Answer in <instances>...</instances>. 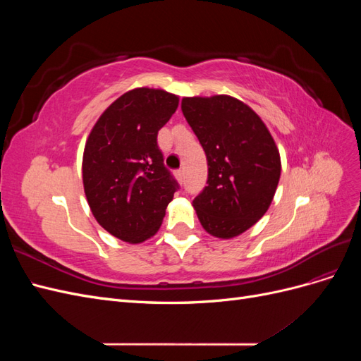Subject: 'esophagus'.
I'll return each instance as SVG.
<instances>
[{
  "instance_id": "obj_1",
  "label": "esophagus",
  "mask_w": 361,
  "mask_h": 361,
  "mask_svg": "<svg viewBox=\"0 0 361 361\" xmlns=\"http://www.w3.org/2000/svg\"><path fill=\"white\" fill-rule=\"evenodd\" d=\"M176 178H178V180L182 183L183 182V178H185V174H183V170H178L176 171Z\"/></svg>"
}]
</instances>
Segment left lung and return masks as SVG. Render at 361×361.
I'll return each instance as SVG.
<instances>
[{
    "label": "left lung",
    "instance_id": "left-lung-1",
    "mask_svg": "<svg viewBox=\"0 0 361 361\" xmlns=\"http://www.w3.org/2000/svg\"><path fill=\"white\" fill-rule=\"evenodd\" d=\"M182 113L207 159V180L192 200L207 233L228 239L265 215L280 179V154L268 128L232 96L183 97Z\"/></svg>",
    "mask_w": 361,
    "mask_h": 361
}]
</instances>
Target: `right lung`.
<instances>
[{
    "label": "right lung",
    "mask_w": 361,
    "mask_h": 361,
    "mask_svg": "<svg viewBox=\"0 0 361 361\" xmlns=\"http://www.w3.org/2000/svg\"><path fill=\"white\" fill-rule=\"evenodd\" d=\"M179 97L134 89L116 99L93 126L82 157L87 202L106 232L138 244L154 236L179 185L164 166L158 130Z\"/></svg>",
    "instance_id": "obj_1"
}]
</instances>
